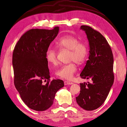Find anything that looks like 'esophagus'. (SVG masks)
<instances>
[{
  "mask_svg": "<svg viewBox=\"0 0 127 127\" xmlns=\"http://www.w3.org/2000/svg\"><path fill=\"white\" fill-rule=\"evenodd\" d=\"M64 84L65 85H71V84H73V83L72 82L68 81H64Z\"/></svg>",
  "mask_w": 127,
  "mask_h": 127,
  "instance_id": "esophagus-1",
  "label": "esophagus"
}]
</instances>
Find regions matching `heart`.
Here are the masks:
<instances>
[{
    "instance_id": "1",
    "label": "heart",
    "mask_w": 127,
    "mask_h": 127,
    "mask_svg": "<svg viewBox=\"0 0 127 127\" xmlns=\"http://www.w3.org/2000/svg\"><path fill=\"white\" fill-rule=\"evenodd\" d=\"M56 45L60 50H70V61H74L79 64L85 62L89 54L87 45L72 35H65L59 38L56 42ZM46 57L48 62L52 64L56 65L58 64L57 52L55 49L48 48L46 51ZM76 71L77 66L72 62L62 65L56 72V74L61 78L71 80Z\"/></svg>"
}]
</instances>
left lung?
<instances>
[{"mask_svg": "<svg viewBox=\"0 0 127 127\" xmlns=\"http://www.w3.org/2000/svg\"><path fill=\"white\" fill-rule=\"evenodd\" d=\"M80 30L86 33L90 50L80 76L92 82L80 83V93L76 99L82 108L91 111L104 103L113 85V56L108 42L99 32L86 25L81 26Z\"/></svg>", "mask_w": 127, "mask_h": 127, "instance_id": "8db88e82", "label": "left lung"}]
</instances>
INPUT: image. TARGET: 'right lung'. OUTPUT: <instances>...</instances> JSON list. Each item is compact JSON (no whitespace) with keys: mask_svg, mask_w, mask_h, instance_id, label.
<instances>
[{"mask_svg":"<svg viewBox=\"0 0 127 127\" xmlns=\"http://www.w3.org/2000/svg\"><path fill=\"white\" fill-rule=\"evenodd\" d=\"M32 29L19 39L13 53L14 84L25 104L32 109L43 111L52 106L56 92L64 86L61 79L50 80L46 54L59 32ZM43 81L46 82L45 85Z\"/></svg>","mask_w":127,"mask_h":127,"instance_id":"add662e5","label":"right lung"}]
</instances>
